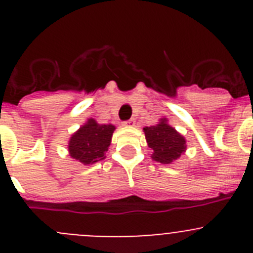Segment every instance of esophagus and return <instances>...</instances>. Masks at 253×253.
<instances>
[{
  "instance_id": "34e87169",
  "label": "esophagus",
  "mask_w": 253,
  "mask_h": 253,
  "mask_svg": "<svg viewBox=\"0 0 253 253\" xmlns=\"http://www.w3.org/2000/svg\"><path fill=\"white\" fill-rule=\"evenodd\" d=\"M134 124H135V122H134L133 119L125 120V122H123V125H124V126H129V128H130V126H134Z\"/></svg>"
}]
</instances>
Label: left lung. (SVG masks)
I'll use <instances>...</instances> for the list:
<instances>
[{"label": "left lung", "instance_id": "8db88e82", "mask_svg": "<svg viewBox=\"0 0 253 253\" xmlns=\"http://www.w3.org/2000/svg\"><path fill=\"white\" fill-rule=\"evenodd\" d=\"M143 130L148 147L153 149V161L162 164H170L185 152L187 145L184 136L170 126L166 118L159 120L157 125L145 126Z\"/></svg>", "mask_w": 253, "mask_h": 253}]
</instances>
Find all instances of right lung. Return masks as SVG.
Masks as SVG:
<instances>
[{
	"instance_id": "add662e5",
	"label": "right lung",
	"mask_w": 253,
	"mask_h": 253,
	"mask_svg": "<svg viewBox=\"0 0 253 253\" xmlns=\"http://www.w3.org/2000/svg\"><path fill=\"white\" fill-rule=\"evenodd\" d=\"M114 130V125L99 124L96 120L87 119V122L71 135L69 140V154L84 166L103 161Z\"/></svg>"
}]
</instances>
